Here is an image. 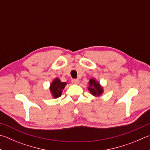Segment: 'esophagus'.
Instances as JSON below:
<instances>
[{
	"label": "esophagus",
	"mask_w": 150,
	"mask_h": 150,
	"mask_svg": "<svg viewBox=\"0 0 150 150\" xmlns=\"http://www.w3.org/2000/svg\"><path fill=\"white\" fill-rule=\"evenodd\" d=\"M71 83L73 84H77L79 83V80L75 79H73L71 80Z\"/></svg>",
	"instance_id": "esophagus-1"
}]
</instances>
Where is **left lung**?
<instances>
[{
    "mask_svg": "<svg viewBox=\"0 0 150 150\" xmlns=\"http://www.w3.org/2000/svg\"><path fill=\"white\" fill-rule=\"evenodd\" d=\"M88 90L94 96H100L103 93V88L100 85L99 83L96 82L94 79H91L89 81Z\"/></svg>",
    "mask_w": 150,
    "mask_h": 150,
    "instance_id": "1",
    "label": "left lung"
}]
</instances>
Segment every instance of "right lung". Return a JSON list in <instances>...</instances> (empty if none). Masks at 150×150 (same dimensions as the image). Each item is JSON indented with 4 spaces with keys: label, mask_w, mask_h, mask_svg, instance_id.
<instances>
[{
    "label": "right lung",
    "mask_w": 150,
    "mask_h": 150,
    "mask_svg": "<svg viewBox=\"0 0 150 150\" xmlns=\"http://www.w3.org/2000/svg\"><path fill=\"white\" fill-rule=\"evenodd\" d=\"M66 85V83L61 82L59 79H55L53 81V82L51 83L50 87V91L52 94V96L55 98L60 96L62 95V91L64 89Z\"/></svg>",
    "instance_id": "obj_1"
}]
</instances>
